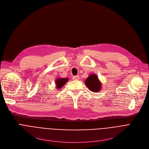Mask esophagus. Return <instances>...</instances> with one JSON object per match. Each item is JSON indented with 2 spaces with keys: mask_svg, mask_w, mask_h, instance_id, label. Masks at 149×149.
<instances>
[{
  "mask_svg": "<svg viewBox=\"0 0 149 149\" xmlns=\"http://www.w3.org/2000/svg\"><path fill=\"white\" fill-rule=\"evenodd\" d=\"M79 79V77L78 75H75V76L72 77V79L73 80H78Z\"/></svg>",
  "mask_w": 149,
  "mask_h": 149,
  "instance_id": "obj_1",
  "label": "esophagus"
}]
</instances>
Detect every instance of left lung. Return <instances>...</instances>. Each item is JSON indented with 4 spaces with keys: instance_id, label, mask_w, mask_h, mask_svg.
Segmentation results:
<instances>
[{
    "instance_id": "1",
    "label": "left lung",
    "mask_w": 149,
    "mask_h": 149,
    "mask_svg": "<svg viewBox=\"0 0 149 149\" xmlns=\"http://www.w3.org/2000/svg\"><path fill=\"white\" fill-rule=\"evenodd\" d=\"M85 83L88 89L92 92H98L101 89V83L100 81L98 76L93 74L85 80Z\"/></svg>"
}]
</instances>
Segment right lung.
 <instances>
[{
    "label": "right lung",
    "mask_w": 149,
    "mask_h": 149,
    "mask_svg": "<svg viewBox=\"0 0 149 149\" xmlns=\"http://www.w3.org/2000/svg\"><path fill=\"white\" fill-rule=\"evenodd\" d=\"M68 81V78H59L56 79L55 84L57 90L61 88Z\"/></svg>",
    "instance_id": "1"
}]
</instances>
